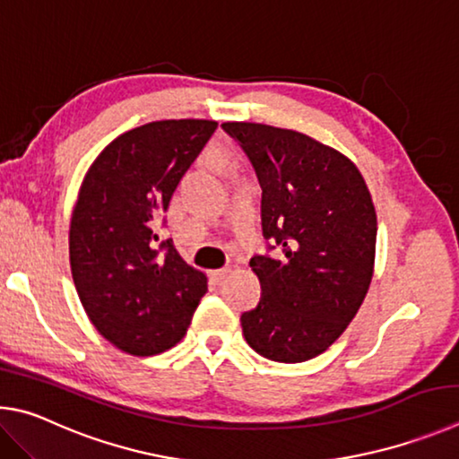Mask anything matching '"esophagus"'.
Listing matches in <instances>:
<instances>
[{"instance_id": "esophagus-1", "label": "esophagus", "mask_w": 459, "mask_h": 459, "mask_svg": "<svg viewBox=\"0 0 459 459\" xmlns=\"http://www.w3.org/2000/svg\"><path fill=\"white\" fill-rule=\"evenodd\" d=\"M230 274V268H221V270H212L209 272V278L213 280V282H221V280Z\"/></svg>"}]
</instances>
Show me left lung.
Listing matches in <instances>:
<instances>
[{"label":"left lung","mask_w":459,"mask_h":459,"mask_svg":"<svg viewBox=\"0 0 459 459\" xmlns=\"http://www.w3.org/2000/svg\"><path fill=\"white\" fill-rule=\"evenodd\" d=\"M221 128L258 175L262 234L268 250L280 247L276 258L250 260L262 299L242 315L246 341L278 363L315 359L344 333L371 284V193L351 159L307 134L258 123Z\"/></svg>","instance_id":"left-lung-1"}]
</instances>
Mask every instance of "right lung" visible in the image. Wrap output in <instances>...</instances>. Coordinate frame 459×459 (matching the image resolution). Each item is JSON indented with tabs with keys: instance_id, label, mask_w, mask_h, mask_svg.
<instances>
[{
	"instance_id": "1",
	"label": "right lung",
	"mask_w": 459,
	"mask_h": 459,
	"mask_svg": "<svg viewBox=\"0 0 459 459\" xmlns=\"http://www.w3.org/2000/svg\"><path fill=\"white\" fill-rule=\"evenodd\" d=\"M215 120H157L117 136L88 169L70 221L76 292L104 339L134 357L159 355L187 333L204 272L185 264L159 225Z\"/></svg>"
}]
</instances>
